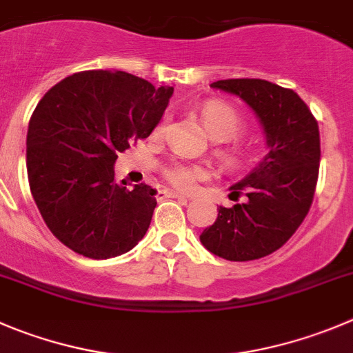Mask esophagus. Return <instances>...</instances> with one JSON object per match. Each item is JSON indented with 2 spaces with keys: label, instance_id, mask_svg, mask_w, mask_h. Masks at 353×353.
Here are the masks:
<instances>
[{
  "label": "esophagus",
  "instance_id": "34e87169",
  "mask_svg": "<svg viewBox=\"0 0 353 353\" xmlns=\"http://www.w3.org/2000/svg\"><path fill=\"white\" fill-rule=\"evenodd\" d=\"M161 196L163 197H176V199H187V196H183V194L176 192V190H170V189H164L161 190Z\"/></svg>",
  "mask_w": 353,
  "mask_h": 353
}]
</instances>
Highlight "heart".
I'll return each instance as SVG.
<instances>
[{
	"instance_id": "heart-1",
	"label": "heart",
	"mask_w": 353,
	"mask_h": 353,
	"mask_svg": "<svg viewBox=\"0 0 353 353\" xmlns=\"http://www.w3.org/2000/svg\"><path fill=\"white\" fill-rule=\"evenodd\" d=\"M201 121H203L206 132L214 140H229L239 133L243 126L239 112L229 103L211 100L201 107ZM220 156L225 164L234 166L243 157V147L239 143H230L229 147L220 150ZM206 176V171L201 166H190V164H173L168 168L166 179L182 190H192L199 180Z\"/></svg>"
}]
</instances>
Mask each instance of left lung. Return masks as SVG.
Wrapping results in <instances>:
<instances>
[{
    "instance_id": "left-lung-1",
    "label": "left lung",
    "mask_w": 353,
    "mask_h": 353,
    "mask_svg": "<svg viewBox=\"0 0 353 353\" xmlns=\"http://www.w3.org/2000/svg\"><path fill=\"white\" fill-rule=\"evenodd\" d=\"M211 88L239 97L263 128L267 154L237 183L230 196L244 203L218 208L201 243L230 261H250L279 250L310 210L321 161L319 124L293 92L265 79H221Z\"/></svg>"
}]
</instances>
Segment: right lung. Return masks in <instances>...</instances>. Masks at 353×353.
Segmentation results:
<instances>
[{
	"label": "right lung",
	"instance_id": "add662e5",
	"mask_svg": "<svg viewBox=\"0 0 353 353\" xmlns=\"http://www.w3.org/2000/svg\"><path fill=\"white\" fill-rule=\"evenodd\" d=\"M173 86L123 70H85L39 100L28 130L32 197L53 236L83 256L107 260L143 239L156 189L114 182L117 154L147 139Z\"/></svg>",
	"mask_w": 353,
	"mask_h": 353
}]
</instances>
